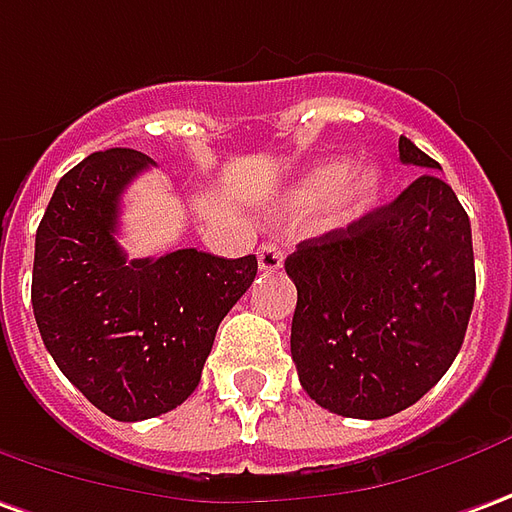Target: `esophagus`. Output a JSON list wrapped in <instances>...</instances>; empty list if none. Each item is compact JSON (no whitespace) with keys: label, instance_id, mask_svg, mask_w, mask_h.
Wrapping results in <instances>:
<instances>
[{"label":"esophagus","instance_id":"34e87169","mask_svg":"<svg viewBox=\"0 0 512 512\" xmlns=\"http://www.w3.org/2000/svg\"><path fill=\"white\" fill-rule=\"evenodd\" d=\"M259 267H262L264 273H276L284 267V250L273 245V242H264L259 245Z\"/></svg>","mask_w":512,"mask_h":512}]
</instances>
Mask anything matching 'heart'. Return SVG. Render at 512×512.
Segmentation results:
<instances>
[{"mask_svg":"<svg viewBox=\"0 0 512 512\" xmlns=\"http://www.w3.org/2000/svg\"><path fill=\"white\" fill-rule=\"evenodd\" d=\"M351 172L354 164L348 158H331L312 167L276 200L278 220L303 222L329 203H334V217L340 222L357 220L382 197L384 172L379 167H365L354 178Z\"/></svg>","mask_w":512,"mask_h":512,"instance_id":"obj_1","label":"heart"}]
</instances>
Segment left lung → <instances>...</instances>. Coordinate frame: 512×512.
I'll use <instances>...</instances> for the list:
<instances>
[{
  "instance_id": "obj_1",
  "label": "left lung",
  "mask_w": 512,
  "mask_h": 512,
  "mask_svg": "<svg viewBox=\"0 0 512 512\" xmlns=\"http://www.w3.org/2000/svg\"><path fill=\"white\" fill-rule=\"evenodd\" d=\"M398 158L440 169L401 136ZM298 306L292 362L303 390L343 418H390L451 368L474 309L471 222L435 172L348 228L287 256Z\"/></svg>"
}]
</instances>
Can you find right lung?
<instances>
[{"instance_id":"obj_1","label":"right lung","mask_w":512,"mask_h":512,"mask_svg":"<svg viewBox=\"0 0 512 512\" xmlns=\"http://www.w3.org/2000/svg\"><path fill=\"white\" fill-rule=\"evenodd\" d=\"M153 167L139 150L91 153L63 175L35 231L33 312L41 340L83 396L144 421L195 393L222 317L253 284L256 256L183 248L128 259L119 200Z\"/></svg>"}]
</instances>
